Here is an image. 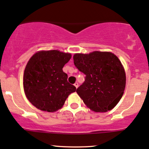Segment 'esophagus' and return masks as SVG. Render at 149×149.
I'll return each mask as SVG.
<instances>
[{
	"mask_svg": "<svg viewBox=\"0 0 149 149\" xmlns=\"http://www.w3.org/2000/svg\"><path fill=\"white\" fill-rule=\"evenodd\" d=\"M74 87H76V88H77L78 87H79V84H78L77 82H75L74 84Z\"/></svg>",
	"mask_w": 149,
	"mask_h": 149,
	"instance_id": "esophagus-1",
	"label": "esophagus"
}]
</instances>
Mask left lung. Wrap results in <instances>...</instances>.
I'll return each instance as SVG.
<instances>
[{"label":"left lung","instance_id":"8db88e82","mask_svg":"<svg viewBox=\"0 0 149 149\" xmlns=\"http://www.w3.org/2000/svg\"><path fill=\"white\" fill-rule=\"evenodd\" d=\"M77 68L85 74L84 81L77 89L86 106L95 112L112 109L122 97L126 74L121 62L111 52L75 54Z\"/></svg>","mask_w":149,"mask_h":149}]
</instances>
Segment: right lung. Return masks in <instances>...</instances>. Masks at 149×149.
Masks as SVG:
<instances>
[{
	"mask_svg": "<svg viewBox=\"0 0 149 149\" xmlns=\"http://www.w3.org/2000/svg\"><path fill=\"white\" fill-rule=\"evenodd\" d=\"M70 58L71 54L54 49L38 52L30 59L24 72L23 87L32 104L42 111L54 112L76 91L62 70Z\"/></svg>",
	"mask_w": 149,
	"mask_h": 149,
	"instance_id": "1",
	"label": "right lung"
}]
</instances>
